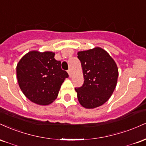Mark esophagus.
Segmentation results:
<instances>
[{
    "label": "esophagus",
    "instance_id": "esophagus-1",
    "mask_svg": "<svg viewBox=\"0 0 146 146\" xmlns=\"http://www.w3.org/2000/svg\"><path fill=\"white\" fill-rule=\"evenodd\" d=\"M67 72H68V75H69V76H70V77H71V69H70V68H69V69H68V71H67Z\"/></svg>",
    "mask_w": 146,
    "mask_h": 146
}]
</instances>
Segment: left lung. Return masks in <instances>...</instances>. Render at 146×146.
I'll return each mask as SVG.
<instances>
[{
    "label": "left lung",
    "instance_id": "8db88e82",
    "mask_svg": "<svg viewBox=\"0 0 146 146\" xmlns=\"http://www.w3.org/2000/svg\"><path fill=\"white\" fill-rule=\"evenodd\" d=\"M78 58L83 70V85L75 88L80 104L86 108H94L106 102L117 85L118 68L105 50L95 47L80 51Z\"/></svg>",
    "mask_w": 146,
    "mask_h": 146
}]
</instances>
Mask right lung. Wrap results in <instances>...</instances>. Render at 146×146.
<instances>
[{
	"mask_svg": "<svg viewBox=\"0 0 146 146\" xmlns=\"http://www.w3.org/2000/svg\"><path fill=\"white\" fill-rule=\"evenodd\" d=\"M53 52L32 51L25 55L16 67L18 84L30 101L48 105L56 100L68 74L55 60Z\"/></svg>",
	"mask_w": 146,
	"mask_h": 146,
	"instance_id": "1",
	"label": "right lung"
}]
</instances>
